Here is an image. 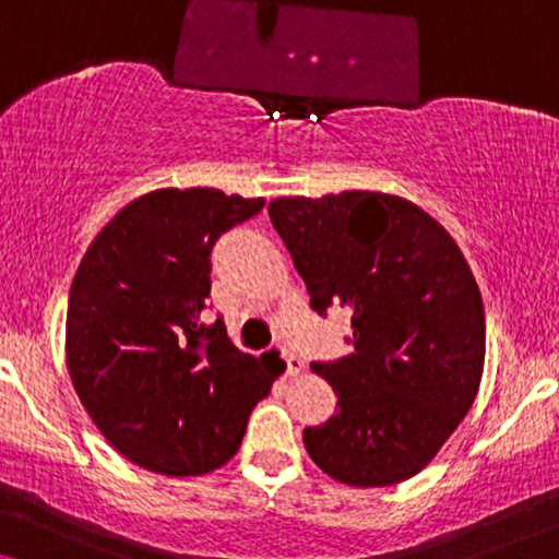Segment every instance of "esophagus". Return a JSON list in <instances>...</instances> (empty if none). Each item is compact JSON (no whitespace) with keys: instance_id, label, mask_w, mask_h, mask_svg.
<instances>
[{"instance_id":"34e87169","label":"esophagus","mask_w":559,"mask_h":559,"mask_svg":"<svg viewBox=\"0 0 559 559\" xmlns=\"http://www.w3.org/2000/svg\"><path fill=\"white\" fill-rule=\"evenodd\" d=\"M282 361H285V377H297V373L302 371V361L293 354H287L285 348H282Z\"/></svg>"}]
</instances>
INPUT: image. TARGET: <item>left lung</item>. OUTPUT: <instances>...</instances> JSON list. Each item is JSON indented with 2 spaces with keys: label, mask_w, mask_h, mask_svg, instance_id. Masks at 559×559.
Wrapping results in <instances>:
<instances>
[{
  "label": "left lung",
  "mask_w": 559,
  "mask_h": 559,
  "mask_svg": "<svg viewBox=\"0 0 559 559\" xmlns=\"http://www.w3.org/2000/svg\"><path fill=\"white\" fill-rule=\"evenodd\" d=\"M266 211L312 308L354 312L356 354L312 364L341 409L302 432L305 450L346 486L417 476L484 377V300L461 247L419 205L377 190L285 195Z\"/></svg>",
  "instance_id": "obj_1"
}]
</instances>
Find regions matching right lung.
Returning <instances> with one entry per match:
<instances>
[{
    "label": "right lung",
    "mask_w": 559,
    "mask_h": 559,
    "mask_svg": "<svg viewBox=\"0 0 559 559\" xmlns=\"http://www.w3.org/2000/svg\"><path fill=\"white\" fill-rule=\"evenodd\" d=\"M264 198L159 188L127 203L83 254L66 316V364L111 448L163 476L231 461L277 373L241 354L224 320L198 323L211 247Z\"/></svg>",
    "instance_id": "1"
}]
</instances>
